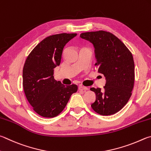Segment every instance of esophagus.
<instances>
[{
	"label": "esophagus",
	"instance_id": "esophagus-1",
	"mask_svg": "<svg viewBox=\"0 0 151 151\" xmlns=\"http://www.w3.org/2000/svg\"><path fill=\"white\" fill-rule=\"evenodd\" d=\"M78 90H84V91H86L88 90V88L86 86H82V85H80V86H78Z\"/></svg>",
	"mask_w": 151,
	"mask_h": 151
}]
</instances>
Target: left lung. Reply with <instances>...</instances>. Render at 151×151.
<instances>
[{
    "label": "left lung",
    "mask_w": 151,
    "mask_h": 151,
    "mask_svg": "<svg viewBox=\"0 0 151 151\" xmlns=\"http://www.w3.org/2000/svg\"><path fill=\"white\" fill-rule=\"evenodd\" d=\"M80 37L94 47L96 66L106 79L104 89L91 88L96 101L94 111L102 116L118 112L129 100L135 81V64L132 53L119 38L110 32L99 30L82 33Z\"/></svg>",
    "instance_id": "left-lung-1"
}]
</instances>
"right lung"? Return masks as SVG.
I'll list each match as a JSON object with an SVG mask.
<instances>
[{
  "label": "right lung",
  "mask_w": 151,
  "mask_h": 151,
  "mask_svg": "<svg viewBox=\"0 0 151 151\" xmlns=\"http://www.w3.org/2000/svg\"><path fill=\"white\" fill-rule=\"evenodd\" d=\"M76 34L47 37L29 54L23 68V88L27 100L37 114L54 117L63 110L76 84L65 85L54 79V68L61 63L65 45Z\"/></svg>",
  "instance_id": "right-lung-1"
}]
</instances>
